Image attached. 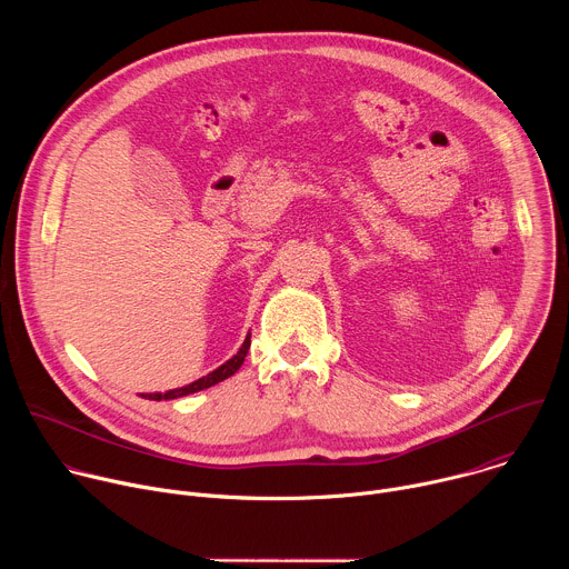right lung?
Wrapping results in <instances>:
<instances>
[{
  "mask_svg": "<svg viewBox=\"0 0 569 569\" xmlns=\"http://www.w3.org/2000/svg\"><path fill=\"white\" fill-rule=\"evenodd\" d=\"M250 336L246 338V342H242V347L236 351V356L233 358H229L224 365H220L218 369H213L211 373H207V376H202V378H198V380H193L191 385H184V387H178V389H169L167 393H161V391H154V393H141V398H148V400H171V398H180V396H189V393H196V391H202V389H207V387H211V385H218V382H222L224 378H229V376H233L238 369H240V365L246 362V356H248V351H250Z\"/></svg>",
  "mask_w": 569,
  "mask_h": 569,
  "instance_id": "1",
  "label": "right lung"
}]
</instances>
